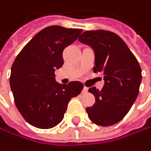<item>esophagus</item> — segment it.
<instances>
[{
    "label": "esophagus",
    "instance_id": "esophagus-1",
    "mask_svg": "<svg viewBox=\"0 0 151 151\" xmlns=\"http://www.w3.org/2000/svg\"><path fill=\"white\" fill-rule=\"evenodd\" d=\"M88 91V88L87 87H84L83 89V93H87Z\"/></svg>",
    "mask_w": 151,
    "mask_h": 151
}]
</instances>
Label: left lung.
Listing matches in <instances>:
<instances>
[{
	"instance_id": "8db88e82",
	"label": "left lung",
	"mask_w": 151,
	"mask_h": 151,
	"mask_svg": "<svg viewBox=\"0 0 151 151\" xmlns=\"http://www.w3.org/2000/svg\"><path fill=\"white\" fill-rule=\"evenodd\" d=\"M78 41L93 48V72H102L104 80L100 91L95 87L88 89L95 103L86 112L98 125L115 124L127 114L139 94L142 78L139 62L122 38L112 32L86 31Z\"/></svg>"
}]
</instances>
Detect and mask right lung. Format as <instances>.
Wrapping results in <instances>:
<instances>
[{"label":"right lung","mask_w":151,"mask_h":151,"mask_svg":"<svg viewBox=\"0 0 151 151\" xmlns=\"http://www.w3.org/2000/svg\"><path fill=\"white\" fill-rule=\"evenodd\" d=\"M82 32L47 27L29 41L14 61L10 85L15 104L24 119L34 127L51 129L58 124L71 99L83 90V84L78 81L60 84L54 73L63 64L64 48Z\"/></svg>","instance_id":"add662e5"}]
</instances>
